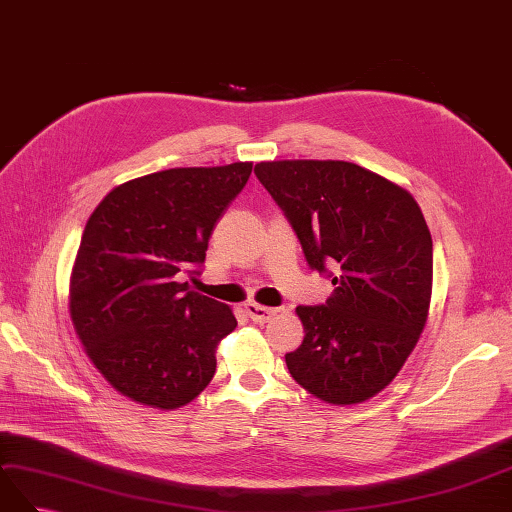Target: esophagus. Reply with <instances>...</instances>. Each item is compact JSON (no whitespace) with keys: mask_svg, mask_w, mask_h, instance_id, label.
<instances>
[{"mask_svg":"<svg viewBox=\"0 0 512 512\" xmlns=\"http://www.w3.org/2000/svg\"><path fill=\"white\" fill-rule=\"evenodd\" d=\"M244 312L251 316L255 323H266V320H270L272 316H277V310H272V307H264L259 303H246L244 305Z\"/></svg>","mask_w":512,"mask_h":512,"instance_id":"esophagus-1","label":"esophagus"}]
</instances>
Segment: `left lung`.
Here are the masks:
<instances>
[{"mask_svg": "<svg viewBox=\"0 0 512 512\" xmlns=\"http://www.w3.org/2000/svg\"><path fill=\"white\" fill-rule=\"evenodd\" d=\"M307 264L336 270L325 305L296 307L305 338L285 355L294 382L331 406L375 397L397 377L430 316L432 235L406 187L347 161H261Z\"/></svg>", "mask_w": 512, "mask_h": 512, "instance_id": "obj_1", "label": "left lung"}]
</instances>
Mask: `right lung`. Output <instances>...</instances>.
<instances>
[{
    "instance_id": "right-lung-1",
    "label": "right lung",
    "mask_w": 512,
    "mask_h": 512,
    "mask_svg": "<svg viewBox=\"0 0 512 512\" xmlns=\"http://www.w3.org/2000/svg\"><path fill=\"white\" fill-rule=\"evenodd\" d=\"M253 163L172 168L113 187L82 233L69 316L87 358L120 395L157 410L194 401L237 327L229 305L189 290L209 237Z\"/></svg>"
}]
</instances>
